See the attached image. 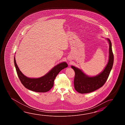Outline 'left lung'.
<instances>
[{"label": "left lung", "instance_id": "left-lung-1", "mask_svg": "<svg viewBox=\"0 0 125 125\" xmlns=\"http://www.w3.org/2000/svg\"><path fill=\"white\" fill-rule=\"evenodd\" d=\"M109 45L108 62L104 70L99 74L90 77L75 66H71L75 72L74 84L75 90L81 94L90 93L102 87L108 79L114 63V57L110 40L107 38Z\"/></svg>", "mask_w": 125, "mask_h": 125}]
</instances>
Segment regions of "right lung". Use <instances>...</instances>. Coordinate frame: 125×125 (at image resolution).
Segmentation results:
<instances>
[{
  "mask_svg": "<svg viewBox=\"0 0 125 125\" xmlns=\"http://www.w3.org/2000/svg\"><path fill=\"white\" fill-rule=\"evenodd\" d=\"M14 64L16 72L21 82L25 88L38 93H45L53 87L56 76L62 69L68 66L66 62L59 63L43 76L38 78H30L25 76L20 70L14 57Z\"/></svg>",
  "mask_w": 125,
  "mask_h": 125,
  "instance_id": "obj_1",
  "label": "right lung"
}]
</instances>
